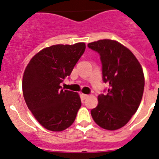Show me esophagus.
Instances as JSON below:
<instances>
[{"instance_id": "1", "label": "esophagus", "mask_w": 159, "mask_h": 159, "mask_svg": "<svg viewBox=\"0 0 159 159\" xmlns=\"http://www.w3.org/2000/svg\"><path fill=\"white\" fill-rule=\"evenodd\" d=\"M88 94H82V98H83V99H86V98H88Z\"/></svg>"}]
</instances>
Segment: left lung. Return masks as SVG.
I'll list each match as a JSON object with an SVG mask.
<instances>
[{"label":"left lung","instance_id":"1","mask_svg":"<svg viewBox=\"0 0 159 159\" xmlns=\"http://www.w3.org/2000/svg\"><path fill=\"white\" fill-rule=\"evenodd\" d=\"M88 48L99 55L102 81L109 86L106 94L98 95L92 118L102 129L116 130L129 122L141 103L143 70L131 51L117 41L102 39L88 43Z\"/></svg>","mask_w":159,"mask_h":159}]
</instances>
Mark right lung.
I'll list each match as a JSON object with an SVG mask.
<instances>
[{
	"label": "right lung",
	"mask_w": 159,
	"mask_h": 159,
	"mask_svg": "<svg viewBox=\"0 0 159 159\" xmlns=\"http://www.w3.org/2000/svg\"><path fill=\"white\" fill-rule=\"evenodd\" d=\"M86 49L84 43L43 49L26 66L22 91L28 108L45 129L63 131L74 122L82 102L77 93L61 86Z\"/></svg>",
	"instance_id": "add662e5"
}]
</instances>
